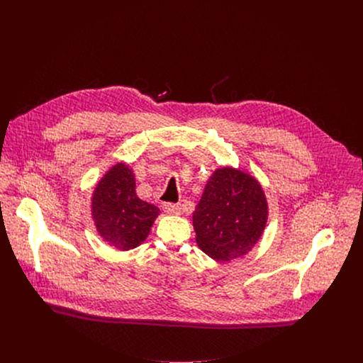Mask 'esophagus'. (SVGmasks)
Returning a JSON list of instances; mask_svg holds the SVG:
<instances>
[{"instance_id": "esophagus-1", "label": "esophagus", "mask_w": 363, "mask_h": 363, "mask_svg": "<svg viewBox=\"0 0 363 363\" xmlns=\"http://www.w3.org/2000/svg\"><path fill=\"white\" fill-rule=\"evenodd\" d=\"M181 203H164V211L169 216H179L181 214Z\"/></svg>"}]
</instances>
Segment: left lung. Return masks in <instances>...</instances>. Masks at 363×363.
I'll return each mask as SVG.
<instances>
[{"mask_svg":"<svg viewBox=\"0 0 363 363\" xmlns=\"http://www.w3.org/2000/svg\"><path fill=\"white\" fill-rule=\"evenodd\" d=\"M269 203L248 172L223 167L206 181L192 213L198 247L214 260L231 262L250 252L263 235Z\"/></svg>","mask_w":363,"mask_h":363,"instance_id":"obj_1","label":"left lung"}]
</instances>
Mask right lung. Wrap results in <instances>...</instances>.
<instances>
[{
    "label": "right lung",
    "mask_w": 363,
    "mask_h": 363,
    "mask_svg": "<svg viewBox=\"0 0 363 363\" xmlns=\"http://www.w3.org/2000/svg\"><path fill=\"white\" fill-rule=\"evenodd\" d=\"M135 188L133 171L118 162L100 178L91 195V218L99 235L121 251L140 245L161 213L142 201Z\"/></svg>",
    "instance_id": "right-lung-1"
}]
</instances>
